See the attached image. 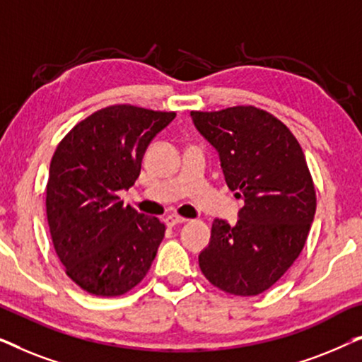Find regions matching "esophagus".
<instances>
[{
  "mask_svg": "<svg viewBox=\"0 0 362 362\" xmlns=\"http://www.w3.org/2000/svg\"><path fill=\"white\" fill-rule=\"evenodd\" d=\"M186 221H187V219H185V217L176 216V214L168 216L166 219H165V222H166V226H168V227H175V226H177V224H185Z\"/></svg>",
  "mask_w": 362,
  "mask_h": 362,
  "instance_id": "obj_1",
  "label": "esophagus"
}]
</instances>
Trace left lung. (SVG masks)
I'll return each instance as SVG.
<instances>
[{"label":"left lung","instance_id":"left-lung-1","mask_svg":"<svg viewBox=\"0 0 362 362\" xmlns=\"http://www.w3.org/2000/svg\"><path fill=\"white\" fill-rule=\"evenodd\" d=\"M191 117L219 153L229 189L244 199L235 226L212 222L201 272L226 293H264L298 259L315 217V185L303 150L279 118L257 107Z\"/></svg>","mask_w":362,"mask_h":362}]
</instances>
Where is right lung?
<instances>
[{"instance_id": "1", "label": "right lung", "mask_w": 362, "mask_h": 362, "mask_svg": "<svg viewBox=\"0 0 362 362\" xmlns=\"http://www.w3.org/2000/svg\"><path fill=\"white\" fill-rule=\"evenodd\" d=\"M175 117L127 103L102 108L54 151L46 187L49 230L69 279L88 293H127L155 260L165 224L123 206L118 191L135 185L148 145Z\"/></svg>"}]
</instances>
